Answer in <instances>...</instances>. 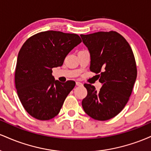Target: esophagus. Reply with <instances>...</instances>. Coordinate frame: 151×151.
Returning a JSON list of instances; mask_svg holds the SVG:
<instances>
[{
	"mask_svg": "<svg viewBox=\"0 0 151 151\" xmlns=\"http://www.w3.org/2000/svg\"><path fill=\"white\" fill-rule=\"evenodd\" d=\"M76 85L77 86H82V84L81 82H79V81H77L76 82Z\"/></svg>",
	"mask_w": 151,
	"mask_h": 151,
	"instance_id": "1",
	"label": "esophagus"
}]
</instances>
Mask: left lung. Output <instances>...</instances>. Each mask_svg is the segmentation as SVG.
I'll list each match as a JSON object with an SVG mask.
<instances>
[{
  "mask_svg": "<svg viewBox=\"0 0 151 151\" xmlns=\"http://www.w3.org/2000/svg\"><path fill=\"white\" fill-rule=\"evenodd\" d=\"M90 53V70L98 74L102 84L99 91L84 84L87 95L81 104L95 120L106 121L124 108L137 77L136 60L131 46L115 31L81 35Z\"/></svg>",
  "mask_w": 151,
  "mask_h": 151,
  "instance_id": "obj_1",
  "label": "left lung"
}]
</instances>
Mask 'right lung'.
Instances as JSON below:
<instances>
[{
    "label": "right lung",
    "mask_w": 151,
    "mask_h": 151,
    "mask_svg": "<svg viewBox=\"0 0 151 151\" xmlns=\"http://www.w3.org/2000/svg\"><path fill=\"white\" fill-rule=\"evenodd\" d=\"M81 42L77 34L48 30L34 35L22 46L15 68V88L24 109L32 117L46 121L59 114L75 82L55 80L52 69L61 67Z\"/></svg>",
    "instance_id": "obj_1"
}]
</instances>
